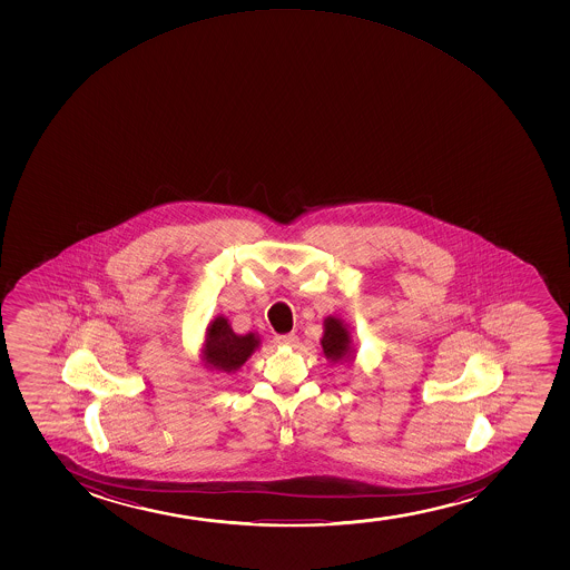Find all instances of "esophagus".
<instances>
[{"instance_id":"34e87169","label":"esophagus","mask_w":570,"mask_h":570,"mask_svg":"<svg viewBox=\"0 0 570 570\" xmlns=\"http://www.w3.org/2000/svg\"><path fill=\"white\" fill-rule=\"evenodd\" d=\"M274 342L275 346L295 347L298 344V336L296 334H277Z\"/></svg>"}]
</instances>
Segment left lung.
I'll use <instances>...</instances> for the list:
<instances>
[{"label":"left lung","instance_id":"1","mask_svg":"<svg viewBox=\"0 0 570 570\" xmlns=\"http://www.w3.org/2000/svg\"><path fill=\"white\" fill-rule=\"evenodd\" d=\"M321 347L323 354L328 361L338 363V361L350 360L354 355L352 350V336L342 320H336L333 315H328L323 321V338H321Z\"/></svg>","mask_w":570,"mask_h":570}]
</instances>
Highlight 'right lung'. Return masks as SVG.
I'll list each match as a JSON object with an SVG mask.
<instances>
[{
  "mask_svg": "<svg viewBox=\"0 0 570 570\" xmlns=\"http://www.w3.org/2000/svg\"><path fill=\"white\" fill-rule=\"evenodd\" d=\"M261 338L255 333L236 334L228 320L218 315L210 321L205 333V366L220 373H236L237 368L255 354Z\"/></svg>",
  "mask_w": 570,
  "mask_h": 570,
  "instance_id": "right-lung-1",
  "label": "right lung"
}]
</instances>
